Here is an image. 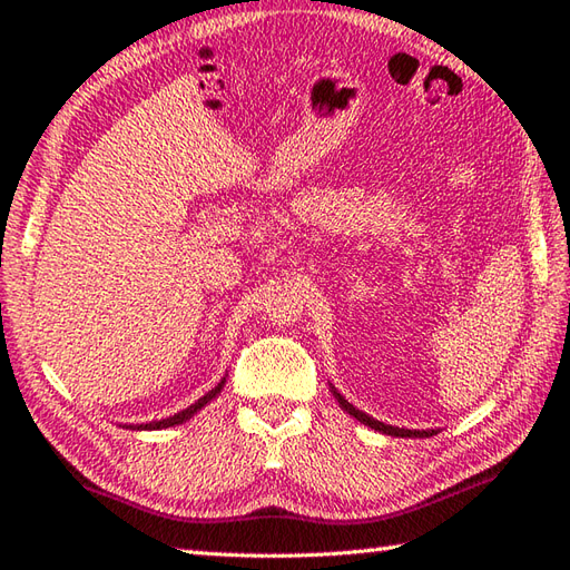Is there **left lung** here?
Masks as SVG:
<instances>
[{"label": "left lung", "mask_w": 570, "mask_h": 570, "mask_svg": "<svg viewBox=\"0 0 570 570\" xmlns=\"http://www.w3.org/2000/svg\"><path fill=\"white\" fill-rule=\"evenodd\" d=\"M333 394L337 396V402H341V406L347 411L350 416H355L360 423H365V426H370V429H374V431H382V433H386V435H402V439H423V435H433V431H409V429H394V426H386V423H382V421H374L372 416L362 414L360 409H355L353 404L347 402V399H343V396L337 394V392H333Z\"/></svg>", "instance_id": "left-lung-1"}]
</instances>
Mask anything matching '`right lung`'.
<instances>
[{"label":"right lung","instance_id":"add662e5","mask_svg":"<svg viewBox=\"0 0 570 570\" xmlns=\"http://www.w3.org/2000/svg\"><path fill=\"white\" fill-rule=\"evenodd\" d=\"M223 384H225V382H220V384H217V386H215V390H210L208 394H205V396H200L196 404H190L188 409H184V411H178V414H176V416H168V419H161V421H151V423H141V426H139V429H149V431L154 429V431H156V429H168V426H176V423H184L186 419H190L193 414H196V411H198V409H203L205 404H208V402H210V399H215L217 394H220V390H223Z\"/></svg>","mask_w":570,"mask_h":570}]
</instances>
